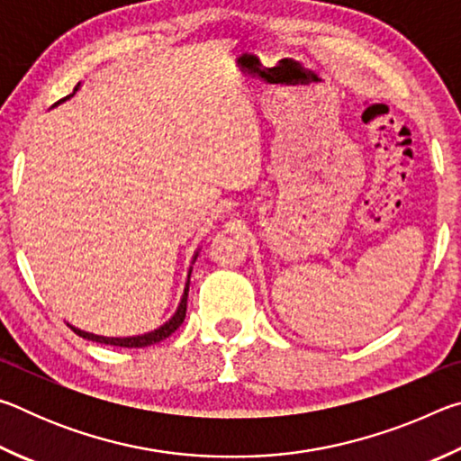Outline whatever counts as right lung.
I'll list each match as a JSON object with an SVG mask.
<instances>
[{
	"instance_id": "obj_1",
	"label": "right lung",
	"mask_w": 461,
	"mask_h": 461,
	"mask_svg": "<svg viewBox=\"0 0 461 461\" xmlns=\"http://www.w3.org/2000/svg\"><path fill=\"white\" fill-rule=\"evenodd\" d=\"M79 89H81V83L77 85L71 95H67L65 99L57 101V104H54L52 107L65 104V101L71 99ZM199 252H201V248L194 249L191 264H194V260H197ZM191 270H193V267H189V272H186L185 291H183V296H181V303H178V307H176V311L173 313V317H170L167 323H162V325L158 327V330L148 331V333H142V335H131V338H105V335H95V333L83 331V330H79V327H75V325H68V327H71V330H73L77 335H81L83 339L97 341V343H105V346H115V348H148V346H154V343L167 339L170 333H175V331L178 330V327H181V323L185 321V315H186V296H189V283H191Z\"/></svg>"
}]
</instances>
